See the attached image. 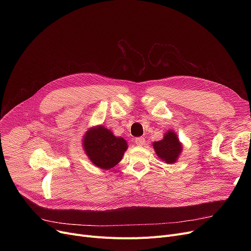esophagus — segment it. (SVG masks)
Instances as JSON below:
<instances>
[{"label": "esophagus", "mask_w": 251, "mask_h": 251, "mask_svg": "<svg viewBox=\"0 0 251 251\" xmlns=\"http://www.w3.org/2000/svg\"><path fill=\"white\" fill-rule=\"evenodd\" d=\"M135 143L137 144L138 147H142V146H144V144H146V139H144L143 137H137L135 139Z\"/></svg>", "instance_id": "esophagus-1"}]
</instances>
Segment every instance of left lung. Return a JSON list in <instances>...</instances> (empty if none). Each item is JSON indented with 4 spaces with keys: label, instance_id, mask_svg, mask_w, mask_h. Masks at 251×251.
Here are the masks:
<instances>
[{
    "label": "left lung",
    "instance_id": "left-lung-1",
    "mask_svg": "<svg viewBox=\"0 0 251 251\" xmlns=\"http://www.w3.org/2000/svg\"><path fill=\"white\" fill-rule=\"evenodd\" d=\"M151 146L159 159L169 165L175 164L183 151V144L173 130L167 131L163 139L152 142Z\"/></svg>",
    "mask_w": 251,
    "mask_h": 251
}]
</instances>
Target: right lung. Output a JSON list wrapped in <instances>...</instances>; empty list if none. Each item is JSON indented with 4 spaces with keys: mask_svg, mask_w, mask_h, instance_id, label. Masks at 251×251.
Wrapping results in <instances>:
<instances>
[{
    "mask_svg": "<svg viewBox=\"0 0 251 251\" xmlns=\"http://www.w3.org/2000/svg\"><path fill=\"white\" fill-rule=\"evenodd\" d=\"M82 148L88 160L96 167L110 170L122 160L128 146L123 137L115 136L110 129L97 125L86 130Z\"/></svg>",
    "mask_w": 251,
    "mask_h": 251,
    "instance_id": "obj_1",
    "label": "right lung"
}]
</instances>
